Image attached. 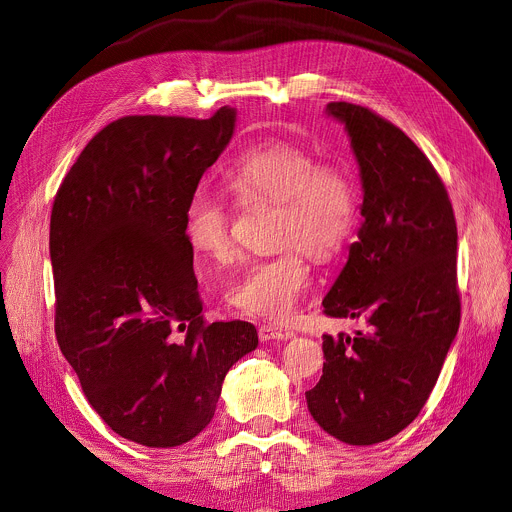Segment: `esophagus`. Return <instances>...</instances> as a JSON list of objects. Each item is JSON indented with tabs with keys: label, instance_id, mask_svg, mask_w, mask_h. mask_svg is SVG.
<instances>
[{
	"label": "esophagus",
	"instance_id": "obj_1",
	"mask_svg": "<svg viewBox=\"0 0 512 512\" xmlns=\"http://www.w3.org/2000/svg\"><path fill=\"white\" fill-rule=\"evenodd\" d=\"M295 334L277 326H260L258 328V338L260 342H279V340H291Z\"/></svg>",
	"mask_w": 512,
	"mask_h": 512
}]
</instances>
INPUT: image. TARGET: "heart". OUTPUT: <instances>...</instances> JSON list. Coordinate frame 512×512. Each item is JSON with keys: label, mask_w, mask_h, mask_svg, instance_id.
<instances>
[{"label": "heart", "mask_w": 512, "mask_h": 512, "mask_svg": "<svg viewBox=\"0 0 512 512\" xmlns=\"http://www.w3.org/2000/svg\"><path fill=\"white\" fill-rule=\"evenodd\" d=\"M225 184L244 205L277 203V244L281 254L246 264L225 299L252 318L289 320L309 287L307 252L320 262L334 258L348 242L359 213L352 178L324 166L316 153L299 145L272 141L240 151L225 168ZM184 233L194 252L213 262L235 256L231 213L225 199L196 190L186 205Z\"/></svg>", "instance_id": "1"}]
</instances>
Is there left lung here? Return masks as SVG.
<instances>
[{"label": "left lung", "instance_id": "8db88e82", "mask_svg": "<svg viewBox=\"0 0 512 512\" xmlns=\"http://www.w3.org/2000/svg\"><path fill=\"white\" fill-rule=\"evenodd\" d=\"M359 164V242L322 305L365 318L369 334L324 336V369L305 391L330 437L375 445L396 437L426 404L457 336V225L449 194L418 145L369 108L330 102Z\"/></svg>", "mask_w": 512, "mask_h": 512}]
</instances>
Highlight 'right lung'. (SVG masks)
Returning <instances> with one entry per match:
<instances>
[{
    "mask_svg": "<svg viewBox=\"0 0 512 512\" xmlns=\"http://www.w3.org/2000/svg\"><path fill=\"white\" fill-rule=\"evenodd\" d=\"M235 121L231 106L205 121L125 116L86 145L55 196L57 342L100 418L145 447L203 432L227 371L258 346L250 322L205 324L184 233Z\"/></svg>",
    "mask_w": 512,
    "mask_h": 512,
    "instance_id": "1",
    "label": "right lung"
}]
</instances>
